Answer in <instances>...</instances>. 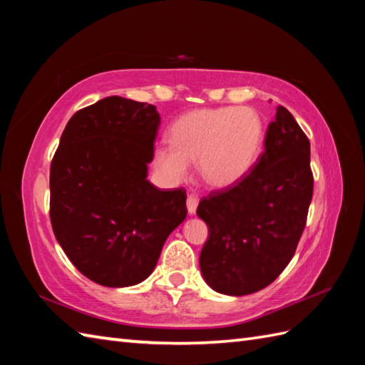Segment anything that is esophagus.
<instances>
[{"label": "esophagus", "instance_id": "34e87169", "mask_svg": "<svg viewBox=\"0 0 365 365\" xmlns=\"http://www.w3.org/2000/svg\"><path fill=\"white\" fill-rule=\"evenodd\" d=\"M197 204H199V196L190 195V196L187 197V208H188V213H190V215H195V213H196Z\"/></svg>", "mask_w": 365, "mask_h": 365}]
</instances>
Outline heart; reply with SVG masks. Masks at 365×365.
Returning <instances> with one entry per match:
<instances>
[{"instance_id":"1","label":"heart","mask_w":365,"mask_h":365,"mask_svg":"<svg viewBox=\"0 0 365 365\" xmlns=\"http://www.w3.org/2000/svg\"><path fill=\"white\" fill-rule=\"evenodd\" d=\"M170 144L153 150V166L170 182H183L190 163L213 188H227L247 174L263 141L260 114L247 106L200 108L180 115L169 130Z\"/></svg>"}]
</instances>
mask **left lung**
Wrapping results in <instances>:
<instances>
[{
  "label": "left lung",
  "mask_w": 365,
  "mask_h": 365,
  "mask_svg": "<svg viewBox=\"0 0 365 365\" xmlns=\"http://www.w3.org/2000/svg\"><path fill=\"white\" fill-rule=\"evenodd\" d=\"M314 192L311 143L284 106L247 174L197 207L208 226L199 265L213 290L242 297L265 289L292 260Z\"/></svg>",
  "instance_id": "left-lung-1"
}]
</instances>
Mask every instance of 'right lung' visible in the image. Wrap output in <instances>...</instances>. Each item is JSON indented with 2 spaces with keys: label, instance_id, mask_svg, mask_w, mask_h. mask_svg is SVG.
I'll return each mask as SVG.
<instances>
[{
  "label": "right lung",
  "instance_id": "add662e5",
  "mask_svg": "<svg viewBox=\"0 0 365 365\" xmlns=\"http://www.w3.org/2000/svg\"><path fill=\"white\" fill-rule=\"evenodd\" d=\"M158 127L153 105L106 97L72 115L54 152V237L76 269L100 285L144 281L187 218V191L158 190L145 178Z\"/></svg>",
  "mask_w": 365,
  "mask_h": 365
}]
</instances>
